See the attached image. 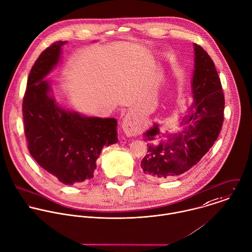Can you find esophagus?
<instances>
[{"mask_svg":"<svg viewBox=\"0 0 252 252\" xmlns=\"http://www.w3.org/2000/svg\"><path fill=\"white\" fill-rule=\"evenodd\" d=\"M122 127L127 136H133L138 133L139 126L130 115H126L122 122Z\"/></svg>","mask_w":252,"mask_h":252,"instance_id":"esophagus-1","label":"esophagus"}]
</instances>
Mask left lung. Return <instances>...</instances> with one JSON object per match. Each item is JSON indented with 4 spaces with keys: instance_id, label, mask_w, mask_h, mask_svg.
Here are the masks:
<instances>
[{
    "instance_id": "left-lung-1",
    "label": "left lung",
    "mask_w": 252,
    "mask_h": 252,
    "mask_svg": "<svg viewBox=\"0 0 252 252\" xmlns=\"http://www.w3.org/2000/svg\"><path fill=\"white\" fill-rule=\"evenodd\" d=\"M194 47V70L191 79L193 102L180 121L183 130L167 134L159 125L144 133L147 154L141 161L143 173L157 179H169L188 172L209 151L219 136L224 121L225 97L214 62L197 44ZM168 133V132H166Z\"/></svg>"
}]
</instances>
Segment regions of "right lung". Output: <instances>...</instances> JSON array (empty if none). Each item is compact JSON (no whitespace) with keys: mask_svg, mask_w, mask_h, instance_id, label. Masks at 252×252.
Segmentation results:
<instances>
[{"mask_svg":"<svg viewBox=\"0 0 252 252\" xmlns=\"http://www.w3.org/2000/svg\"><path fill=\"white\" fill-rule=\"evenodd\" d=\"M66 41L47 48L32 66L23 97L22 112L28 150L46 172L63 185L93 178L104 146L118 142L114 118L82 116L63 108L45 76L55 67Z\"/></svg>","mask_w":252,"mask_h":252,"instance_id":"1","label":"right lung"}]
</instances>
